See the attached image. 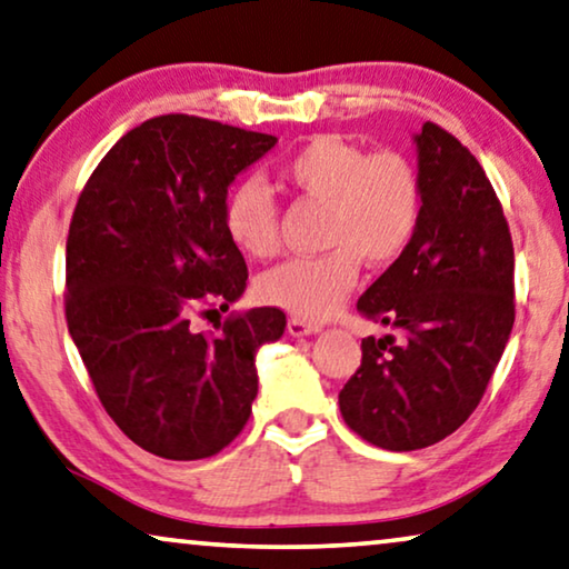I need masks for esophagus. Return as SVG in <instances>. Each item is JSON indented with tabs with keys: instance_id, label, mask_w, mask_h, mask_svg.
<instances>
[{
	"instance_id": "34e87169",
	"label": "esophagus",
	"mask_w": 569,
	"mask_h": 569,
	"mask_svg": "<svg viewBox=\"0 0 569 569\" xmlns=\"http://www.w3.org/2000/svg\"><path fill=\"white\" fill-rule=\"evenodd\" d=\"M319 332H321L319 325H309V321H301V319L288 321V335L291 337H309V335H319Z\"/></svg>"
}]
</instances>
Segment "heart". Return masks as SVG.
I'll return each instance as SVG.
<instances>
[{
	"instance_id": "heart-1",
	"label": "heart",
	"mask_w": 569,
	"mask_h": 569,
	"mask_svg": "<svg viewBox=\"0 0 569 569\" xmlns=\"http://www.w3.org/2000/svg\"><path fill=\"white\" fill-rule=\"evenodd\" d=\"M296 197L325 203L319 258L286 260L260 278V299L301 321H325L358 286L360 262L388 268L409 250L421 219V181L409 158L362 150L319 134L281 160ZM224 230L237 250L270 258L278 250V209L258 178L240 181L224 203Z\"/></svg>"
}]
</instances>
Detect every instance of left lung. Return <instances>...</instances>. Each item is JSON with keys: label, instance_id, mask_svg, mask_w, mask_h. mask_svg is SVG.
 Segmentation results:
<instances>
[{"label": "left lung", "instance_id": "left-lung-1", "mask_svg": "<svg viewBox=\"0 0 569 569\" xmlns=\"http://www.w3.org/2000/svg\"><path fill=\"white\" fill-rule=\"evenodd\" d=\"M413 146L419 230L358 301L401 339H362L360 368L339 391L347 427L391 452L442 442L468 421L513 329V242L486 171L431 122Z\"/></svg>", "mask_w": 569, "mask_h": 569}]
</instances>
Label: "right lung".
Listing matches in <instances>:
<instances>
[{
  "instance_id": "add662e5",
  "label": "right lung",
  "mask_w": 569,
  "mask_h": 569,
  "mask_svg": "<svg viewBox=\"0 0 569 569\" xmlns=\"http://www.w3.org/2000/svg\"><path fill=\"white\" fill-rule=\"evenodd\" d=\"M273 134L163 114L114 142L76 203L66 242V319L109 417L166 460H201L240 435L256 358L286 313L260 307L219 335L191 329L199 301L230 309L248 266L224 230L227 189Z\"/></svg>"
}]
</instances>
